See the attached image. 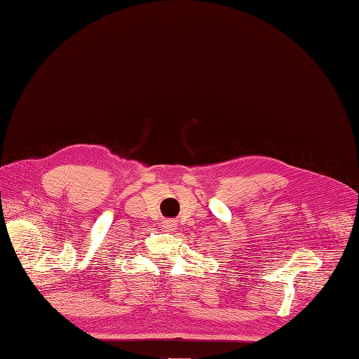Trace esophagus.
<instances>
[{"mask_svg":"<svg viewBox=\"0 0 359 359\" xmlns=\"http://www.w3.org/2000/svg\"><path fill=\"white\" fill-rule=\"evenodd\" d=\"M163 227H165V229H168V231H172L174 227H175V221H172V219H166L165 223H163Z\"/></svg>","mask_w":359,"mask_h":359,"instance_id":"34e87169","label":"esophagus"}]
</instances>
